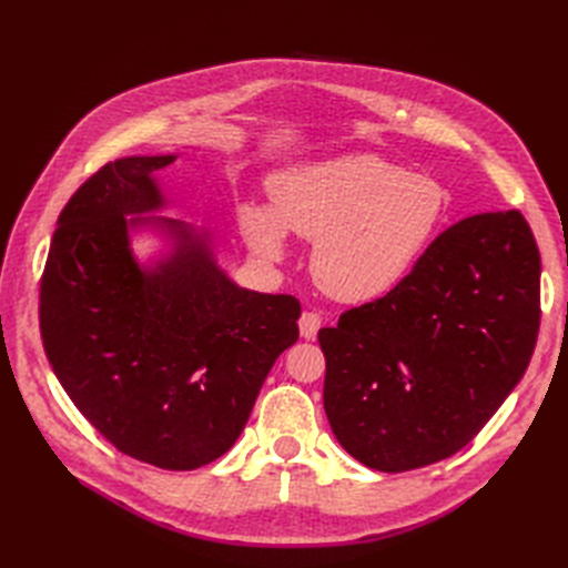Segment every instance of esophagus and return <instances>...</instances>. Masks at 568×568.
Segmentation results:
<instances>
[{
    "mask_svg": "<svg viewBox=\"0 0 568 568\" xmlns=\"http://www.w3.org/2000/svg\"><path fill=\"white\" fill-rule=\"evenodd\" d=\"M320 326H322V317H320L317 313H303V315H301V320H298L301 336H303V338H307V341H313V338L317 336Z\"/></svg>",
    "mask_w": 568,
    "mask_h": 568,
    "instance_id": "obj_1",
    "label": "esophagus"
}]
</instances>
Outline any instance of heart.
Here are the masks:
<instances>
[{
  "instance_id": "heart-1",
  "label": "heart",
  "mask_w": 568,
  "mask_h": 568,
  "mask_svg": "<svg viewBox=\"0 0 568 568\" xmlns=\"http://www.w3.org/2000/svg\"><path fill=\"white\" fill-rule=\"evenodd\" d=\"M272 204L246 203L239 220L248 246L282 261L286 230L315 242L311 270L326 296L372 303L398 288L434 244L445 189L374 153H346L284 170Z\"/></svg>"
}]
</instances>
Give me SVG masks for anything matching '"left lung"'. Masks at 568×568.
Masks as SVG:
<instances>
[{
    "label": "left lung",
    "instance_id": "8db88e82",
    "mask_svg": "<svg viewBox=\"0 0 568 568\" xmlns=\"http://www.w3.org/2000/svg\"><path fill=\"white\" fill-rule=\"evenodd\" d=\"M538 324L540 253L524 215L457 222L393 294L320 329L336 440L388 474L455 455L521 382Z\"/></svg>",
    "mask_w": 568,
    "mask_h": 568
}]
</instances>
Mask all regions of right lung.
<instances>
[{"instance_id":"obj_1","label":"right lung","mask_w":568,"mask_h":568,"mask_svg":"<svg viewBox=\"0 0 568 568\" xmlns=\"http://www.w3.org/2000/svg\"><path fill=\"white\" fill-rule=\"evenodd\" d=\"M163 156H125L84 182L59 215L40 286L49 365L120 453L199 469L242 436L257 393L298 341L301 303L257 294L222 270L209 230L159 217ZM164 248L142 264L134 233Z\"/></svg>"}]
</instances>
